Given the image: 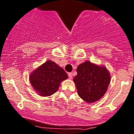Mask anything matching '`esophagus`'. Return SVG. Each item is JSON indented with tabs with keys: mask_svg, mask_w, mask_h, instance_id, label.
<instances>
[{
	"mask_svg": "<svg viewBox=\"0 0 134 134\" xmlns=\"http://www.w3.org/2000/svg\"><path fill=\"white\" fill-rule=\"evenodd\" d=\"M68 77H69V79H72V77H73V74L72 73H68Z\"/></svg>",
	"mask_w": 134,
	"mask_h": 134,
	"instance_id": "obj_1",
	"label": "esophagus"
}]
</instances>
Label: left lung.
<instances>
[{
	"instance_id": "obj_1",
	"label": "left lung",
	"mask_w": 134,
	"mask_h": 134,
	"mask_svg": "<svg viewBox=\"0 0 134 134\" xmlns=\"http://www.w3.org/2000/svg\"><path fill=\"white\" fill-rule=\"evenodd\" d=\"M77 72L74 82L79 96L87 103L101 99L110 82V74L107 68L86 60L78 66Z\"/></svg>"
}]
</instances>
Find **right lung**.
<instances>
[{
  "label": "right lung",
  "mask_w": 134,
  "mask_h": 134,
  "mask_svg": "<svg viewBox=\"0 0 134 134\" xmlns=\"http://www.w3.org/2000/svg\"><path fill=\"white\" fill-rule=\"evenodd\" d=\"M64 69L49 60L30 74V82L39 96L48 97L55 93L63 81L68 79Z\"/></svg>",
  "instance_id": "add662e5"
}]
</instances>
